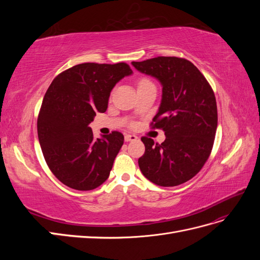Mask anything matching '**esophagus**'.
<instances>
[{"label": "esophagus", "mask_w": 260, "mask_h": 260, "mask_svg": "<svg viewBox=\"0 0 260 260\" xmlns=\"http://www.w3.org/2000/svg\"><path fill=\"white\" fill-rule=\"evenodd\" d=\"M138 137L136 135H125L124 136V141L125 142H132V141H137Z\"/></svg>", "instance_id": "34e87169"}]
</instances>
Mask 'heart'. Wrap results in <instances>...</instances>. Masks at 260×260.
<instances>
[{"mask_svg":"<svg viewBox=\"0 0 260 260\" xmlns=\"http://www.w3.org/2000/svg\"><path fill=\"white\" fill-rule=\"evenodd\" d=\"M148 82H149V81H148L147 79H142V80H141V81L139 82V85H140V84H143V83H148Z\"/></svg>","mask_w":260,"mask_h":260,"instance_id":"1","label":"heart"}]
</instances>
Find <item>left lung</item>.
Here are the masks:
<instances>
[{"mask_svg":"<svg viewBox=\"0 0 260 260\" xmlns=\"http://www.w3.org/2000/svg\"><path fill=\"white\" fill-rule=\"evenodd\" d=\"M131 64L161 84V102L152 123L166 136L161 144H154L151 138L141 139L145 153L139 158V167L157 185L182 184L203 168L214 145L218 123L214 91L184 58L158 56Z\"/></svg>","mask_w":260,"mask_h":260,"instance_id":"8db88e82","label":"left lung"}]
</instances>
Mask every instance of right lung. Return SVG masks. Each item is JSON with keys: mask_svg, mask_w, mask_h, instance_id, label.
<instances>
[{"mask_svg": "<svg viewBox=\"0 0 260 260\" xmlns=\"http://www.w3.org/2000/svg\"><path fill=\"white\" fill-rule=\"evenodd\" d=\"M125 62H84L59 74L46 91L38 117L44 159L61 183L79 191L103 184L123 144L122 133L94 139L89 124L107 109L117 82L132 75Z\"/></svg>", "mask_w": 260, "mask_h": 260, "instance_id": "add662e5", "label": "right lung"}]
</instances>
